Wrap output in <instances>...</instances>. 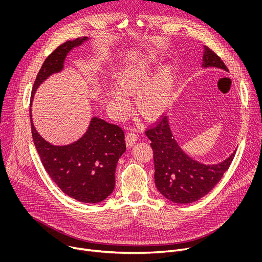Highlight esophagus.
Masks as SVG:
<instances>
[{
    "label": "esophagus",
    "mask_w": 262,
    "mask_h": 262,
    "mask_svg": "<svg viewBox=\"0 0 262 262\" xmlns=\"http://www.w3.org/2000/svg\"><path fill=\"white\" fill-rule=\"evenodd\" d=\"M138 138H139V135H138V133L136 132V130H130V132H128L127 134H126V137H125V140H126V145L127 146H133L135 143H136V141L138 140Z\"/></svg>",
    "instance_id": "34e87169"
}]
</instances>
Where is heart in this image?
Instances as JSON below:
<instances>
[{"instance_id":"1","label":"heart","mask_w":262,"mask_h":262,"mask_svg":"<svg viewBox=\"0 0 262 262\" xmlns=\"http://www.w3.org/2000/svg\"><path fill=\"white\" fill-rule=\"evenodd\" d=\"M152 74L149 63L135 64L123 70L118 79L119 87L111 90V99L114 101L120 116H125L129 110L127 94L139 92L136 97V106L145 118H156L167 107L174 84V71L164 68L149 82Z\"/></svg>"}]
</instances>
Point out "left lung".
I'll list each match as a JSON object with an SVG mask.
<instances>
[{"instance_id": "8db88e82", "label": "left lung", "mask_w": 262, "mask_h": 262, "mask_svg": "<svg viewBox=\"0 0 262 262\" xmlns=\"http://www.w3.org/2000/svg\"><path fill=\"white\" fill-rule=\"evenodd\" d=\"M204 67L228 68L209 48H204ZM154 151L155 181L160 193L172 202L192 203L207 195L230 167L235 152L217 165H203L186 156L172 137L163 114L145 129Z\"/></svg>"}]
</instances>
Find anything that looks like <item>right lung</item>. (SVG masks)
<instances>
[{
  "label": "right lung",
  "instance_id": "1",
  "mask_svg": "<svg viewBox=\"0 0 262 262\" xmlns=\"http://www.w3.org/2000/svg\"><path fill=\"white\" fill-rule=\"evenodd\" d=\"M87 38L68 40L45 60L33 85L34 93L49 76L63 68L67 53ZM31 111V108H30ZM31 119V132L36 150L53 181L67 196L84 203L104 200L115 188L117 162L125 151L123 129L100 118L91 120L87 133L68 146H54L36 132Z\"/></svg>",
  "mask_w": 262,
  "mask_h": 262
}]
</instances>
